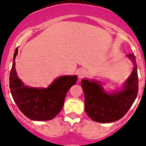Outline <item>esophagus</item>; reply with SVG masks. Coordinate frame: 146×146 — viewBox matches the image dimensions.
Masks as SVG:
<instances>
[{
    "mask_svg": "<svg viewBox=\"0 0 146 146\" xmlns=\"http://www.w3.org/2000/svg\"><path fill=\"white\" fill-rule=\"evenodd\" d=\"M87 74V72H86V69H80L79 70L77 71V75L80 79H82L83 77H85Z\"/></svg>",
    "mask_w": 146,
    "mask_h": 146,
    "instance_id": "obj_1",
    "label": "esophagus"
}]
</instances>
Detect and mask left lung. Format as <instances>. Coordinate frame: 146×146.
Listing matches in <instances>:
<instances>
[{
  "label": "left lung",
  "mask_w": 146,
  "mask_h": 146,
  "mask_svg": "<svg viewBox=\"0 0 146 146\" xmlns=\"http://www.w3.org/2000/svg\"><path fill=\"white\" fill-rule=\"evenodd\" d=\"M127 57L134 64L133 71L121 91L108 94L98 81L83 79L81 86L84 91L85 110L94 121L110 123L121 119L128 112L138 93V76L134 54Z\"/></svg>",
  "instance_id": "8db88e82"
}]
</instances>
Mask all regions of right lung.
I'll return each mask as SVG.
<instances>
[{
  "instance_id": "add662e5",
  "label": "right lung",
  "mask_w": 146,
  "mask_h": 146,
  "mask_svg": "<svg viewBox=\"0 0 146 146\" xmlns=\"http://www.w3.org/2000/svg\"><path fill=\"white\" fill-rule=\"evenodd\" d=\"M15 50L9 76V88L13 99L20 111L33 121H49L55 118L64 107L67 91L76 84L77 77L62 76L47 88H30L24 86L17 75Z\"/></svg>"
}]
</instances>
